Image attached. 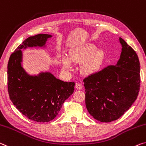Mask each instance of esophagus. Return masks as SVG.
I'll return each instance as SVG.
<instances>
[{
	"instance_id": "34e87169",
	"label": "esophagus",
	"mask_w": 146,
	"mask_h": 146,
	"mask_svg": "<svg viewBox=\"0 0 146 146\" xmlns=\"http://www.w3.org/2000/svg\"><path fill=\"white\" fill-rule=\"evenodd\" d=\"M75 87H76V89H78V90H81V89H82V85L80 84V83H76Z\"/></svg>"
}]
</instances>
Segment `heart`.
<instances>
[{
    "instance_id": "1",
    "label": "heart",
    "mask_w": 146,
    "mask_h": 146,
    "mask_svg": "<svg viewBox=\"0 0 146 146\" xmlns=\"http://www.w3.org/2000/svg\"><path fill=\"white\" fill-rule=\"evenodd\" d=\"M104 60V53L102 50H97L96 46L89 44L82 48L74 50L70 57L64 56L62 57V66L65 71L72 70L74 68L73 62L85 61L82 66V71L85 74L89 75L95 73L102 67Z\"/></svg>"
}]
</instances>
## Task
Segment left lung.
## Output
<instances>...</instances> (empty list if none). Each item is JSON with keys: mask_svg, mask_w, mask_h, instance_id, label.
Returning a JSON list of instances; mask_svg holds the SVG:
<instances>
[{"mask_svg": "<svg viewBox=\"0 0 146 146\" xmlns=\"http://www.w3.org/2000/svg\"><path fill=\"white\" fill-rule=\"evenodd\" d=\"M122 46L116 65H109L83 80L85 105L101 122L118 119L132 106L140 90V62L136 52L120 37Z\"/></svg>", "mask_w": 146, "mask_h": 146, "instance_id": "left-lung-1", "label": "left lung"}]
</instances>
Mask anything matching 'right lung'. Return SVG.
Segmentation results:
<instances>
[{"instance_id":"right-lung-1","label":"right lung","mask_w":146,"mask_h":146,"mask_svg":"<svg viewBox=\"0 0 146 146\" xmlns=\"http://www.w3.org/2000/svg\"><path fill=\"white\" fill-rule=\"evenodd\" d=\"M51 37L40 33L27 38L11 54L8 64L9 98L23 115L37 122L54 120L74 90V82H64L50 72L30 76L21 66V49L44 46L48 38Z\"/></svg>"}]
</instances>
